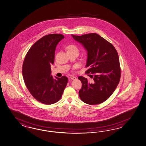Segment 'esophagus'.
Here are the masks:
<instances>
[{
    "mask_svg": "<svg viewBox=\"0 0 146 146\" xmlns=\"http://www.w3.org/2000/svg\"><path fill=\"white\" fill-rule=\"evenodd\" d=\"M70 78H71V79H72V80L76 79V77H75V76H71V77H70Z\"/></svg>",
    "mask_w": 146,
    "mask_h": 146,
    "instance_id": "1",
    "label": "esophagus"
}]
</instances>
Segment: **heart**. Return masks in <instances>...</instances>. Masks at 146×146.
Masks as SVG:
<instances>
[{
    "instance_id": "obj_1",
    "label": "heart",
    "mask_w": 146,
    "mask_h": 146,
    "mask_svg": "<svg viewBox=\"0 0 146 146\" xmlns=\"http://www.w3.org/2000/svg\"><path fill=\"white\" fill-rule=\"evenodd\" d=\"M67 51H73V50H75V51H78L77 47L74 45H70L67 47Z\"/></svg>"
}]
</instances>
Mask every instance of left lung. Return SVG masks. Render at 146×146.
<instances>
[{
  "label": "left lung",
  "mask_w": 146,
  "mask_h": 146,
  "mask_svg": "<svg viewBox=\"0 0 146 146\" xmlns=\"http://www.w3.org/2000/svg\"><path fill=\"white\" fill-rule=\"evenodd\" d=\"M72 36L88 51L86 67L88 69L86 73L90 74L92 79L89 81L82 76L78 77L82 83L80 98L89 105L101 104L110 97L119 82L121 68L118 52L112 44L96 33Z\"/></svg>",
  "instance_id": "1"
}]
</instances>
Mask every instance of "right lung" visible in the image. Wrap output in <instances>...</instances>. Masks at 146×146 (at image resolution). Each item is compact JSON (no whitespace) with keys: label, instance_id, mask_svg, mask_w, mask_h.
Segmentation results:
<instances>
[{"label":"right lung","instance_id":"obj_1","mask_svg":"<svg viewBox=\"0 0 146 146\" xmlns=\"http://www.w3.org/2000/svg\"><path fill=\"white\" fill-rule=\"evenodd\" d=\"M63 38L64 35L59 34L44 36L31 46L23 62L22 75L27 88L35 99L43 104L59 101L66 87V76L54 79L50 75L56 46Z\"/></svg>","mask_w":146,"mask_h":146}]
</instances>
